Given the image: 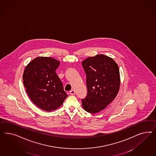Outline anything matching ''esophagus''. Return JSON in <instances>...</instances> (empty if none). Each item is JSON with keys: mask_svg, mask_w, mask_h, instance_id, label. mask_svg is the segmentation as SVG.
<instances>
[{"mask_svg": "<svg viewBox=\"0 0 156 156\" xmlns=\"http://www.w3.org/2000/svg\"><path fill=\"white\" fill-rule=\"evenodd\" d=\"M76 93V91L74 90H71L70 91V95H74Z\"/></svg>", "mask_w": 156, "mask_h": 156, "instance_id": "1", "label": "esophagus"}]
</instances>
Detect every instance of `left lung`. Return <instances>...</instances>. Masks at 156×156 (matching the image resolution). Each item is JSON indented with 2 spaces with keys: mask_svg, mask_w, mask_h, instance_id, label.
Returning a JSON list of instances; mask_svg holds the SVG:
<instances>
[{
  "mask_svg": "<svg viewBox=\"0 0 156 156\" xmlns=\"http://www.w3.org/2000/svg\"><path fill=\"white\" fill-rule=\"evenodd\" d=\"M86 74L87 93L82 99L83 108L90 113L105 109L118 94L120 76L118 65L103 54L89 57L82 62Z\"/></svg>",
  "mask_w": 156,
  "mask_h": 156,
  "instance_id": "left-lung-1",
  "label": "left lung"
}]
</instances>
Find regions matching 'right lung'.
Segmentation results:
<instances>
[{
  "mask_svg": "<svg viewBox=\"0 0 156 156\" xmlns=\"http://www.w3.org/2000/svg\"><path fill=\"white\" fill-rule=\"evenodd\" d=\"M60 62L51 57H39L26 67L23 80L29 98L40 109H58L68 96L56 70Z\"/></svg>",
  "mask_w": 156,
  "mask_h": 156,
  "instance_id": "obj_1",
  "label": "right lung"
}]
</instances>
